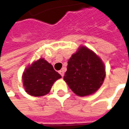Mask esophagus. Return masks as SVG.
I'll list each match as a JSON object with an SVG mask.
<instances>
[{
	"label": "esophagus",
	"instance_id": "1",
	"mask_svg": "<svg viewBox=\"0 0 129 129\" xmlns=\"http://www.w3.org/2000/svg\"><path fill=\"white\" fill-rule=\"evenodd\" d=\"M64 72H65L64 69H61L60 71H59V74L61 75V77H62L64 76Z\"/></svg>",
	"mask_w": 129,
	"mask_h": 129
}]
</instances>
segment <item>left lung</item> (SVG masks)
<instances>
[{
    "label": "left lung",
    "instance_id": "8db88e82",
    "mask_svg": "<svg viewBox=\"0 0 129 129\" xmlns=\"http://www.w3.org/2000/svg\"><path fill=\"white\" fill-rule=\"evenodd\" d=\"M105 76L102 59L87 47L80 46L68 61L63 80L75 94L86 96L100 88Z\"/></svg>",
    "mask_w": 129,
    "mask_h": 129
}]
</instances>
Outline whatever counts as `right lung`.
Returning <instances> with one entry per match:
<instances>
[{
    "label": "right lung",
    "instance_id": "add662e5",
    "mask_svg": "<svg viewBox=\"0 0 129 129\" xmlns=\"http://www.w3.org/2000/svg\"><path fill=\"white\" fill-rule=\"evenodd\" d=\"M61 78L53 66L44 58H39L28 65L22 74V84L27 93L43 96L49 93L54 82Z\"/></svg>",
    "mask_w": 129,
    "mask_h": 129
}]
</instances>
